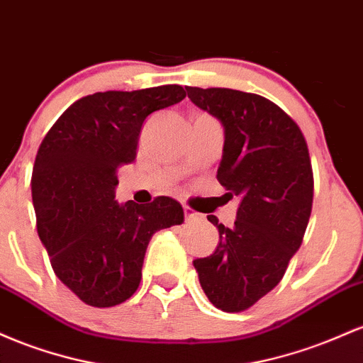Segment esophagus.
<instances>
[{"mask_svg": "<svg viewBox=\"0 0 363 363\" xmlns=\"http://www.w3.org/2000/svg\"><path fill=\"white\" fill-rule=\"evenodd\" d=\"M183 213H185V219H189V221H190V219H199V218H201V214L195 213V211L190 206H183Z\"/></svg>", "mask_w": 363, "mask_h": 363, "instance_id": "esophagus-1", "label": "esophagus"}]
</instances>
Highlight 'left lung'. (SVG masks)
<instances>
[{
	"mask_svg": "<svg viewBox=\"0 0 363 363\" xmlns=\"http://www.w3.org/2000/svg\"><path fill=\"white\" fill-rule=\"evenodd\" d=\"M190 101L219 118L225 149L218 182L238 197L236 221L219 230V245L194 266L203 293L223 312H243L283 279L302 245L312 213L313 173L298 125L259 94L185 87Z\"/></svg>",
	"mask_w": 363,
	"mask_h": 363,
	"instance_id": "8db88e82",
	"label": "left lung"
}]
</instances>
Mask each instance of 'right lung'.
Masks as SVG:
<instances>
[{
    "label": "right lung",
    "mask_w": 363,
    "mask_h": 363,
    "mask_svg": "<svg viewBox=\"0 0 363 363\" xmlns=\"http://www.w3.org/2000/svg\"><path fill=\"white\" fill-rule=\"evenodd\" d=\"M185 96L177 84L91 94L65 109L40 142L32 169L39 238L61 283L91 307L127 302L152 235L185 221L171 197L147 206L115 201L118 168L135 161L145 118Z\"/></svg>",
    "instance_id": "obj_1"
}]
</instances>
